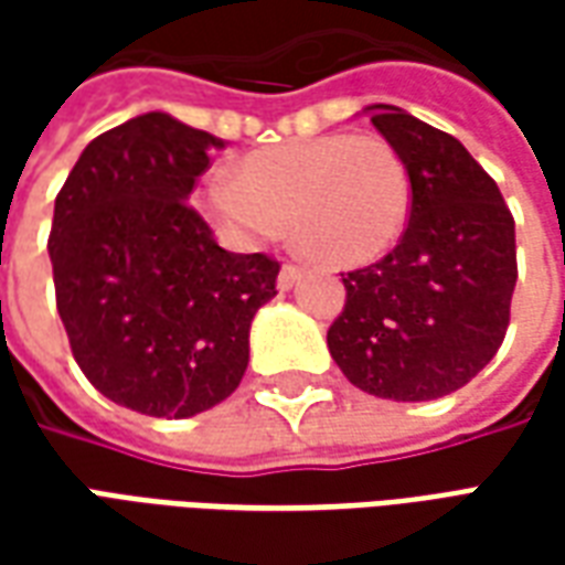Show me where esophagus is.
Listing matches in <instances>:
<instances>
[{"label":"esophagus","mask_w":565,"mask_h":565,"mask_svg":"<svg viewBox=\"0 0 565 565\" xmlns=\"http://www.w3.org/2000/svg\"><path fill=\"white\" fill-rule=\"evenodd\" d=\"M299 278H302V269L294 266V263H284L281 275H278V290H290Z\"/></svg>","instance_id":"obj_1"}]
</instances>
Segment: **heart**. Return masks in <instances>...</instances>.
<instances>
[{"instance_id":"b5f03b06","label":"heart","mask_w":565,"mask_h":565,"mask_svg":"<svg viewBox=\"0 0 565 565\" xmlns=\"http://www.w3.org/2000/svg\"><path fill=\"white\" fill-rule=\"evenodd\" d=\"M196 202L235 245H263L290 226L306 257L330 269H354L399 242L412 178L387 139L335 132L247 153L235 178L211 172Z\"/></svg>"}]
</instances>
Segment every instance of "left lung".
<instances>
[{"label":"left lung","instance_id":"1","mask_svg":"<svg viewBox=\"0 0 565 565\" xmlns=\"http://www.w3.org/2000/svg\"><path fill=\"white\" fill-rule=\"evenodd\" d=\"M363 115L408 166L412 214L387 257L342 275L348 299L327 344L360 391L426 403L469 384L505 339L514 217L454 136L396 105Z\"/></svg>","mask_w":565,"mask_h":565}]
</instances>
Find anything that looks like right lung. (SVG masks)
<instances>
[{"mask_svg": "<svg viewBox=\"0 0 565 565\" xmlns=\"http://www.w3.org/2000/svg\"><path fill=\"white\" fill-rule=\"evenodd\" d=\"M223 139L148 111L81 150L54 202L56 311L81 372L111 403L193 417L242 384L250 320L278 263L230 254L186 205Z\"/></svg>", "mask_w": 565, "mask_h": 565, "instance_id": "1", "label": "right lung"}]
</instances>
